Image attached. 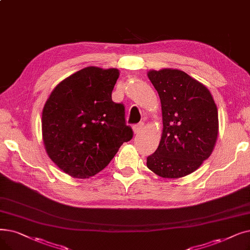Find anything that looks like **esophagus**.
Segmentation results:
<instances>
[{
  "instance_id": "obj_1",
  "label": "esophagus",
  "mask_w": 250,
  "mask_h": 250,
  "mask_svg": "<svg viewBox=\"0 0 250 250\" xmlns=\"http://www.w3.org/2000/svg\"><path fill=\"white\" fill-rule=\"evenodd\" d=\"M143 127H144V124L143 123H140V124H138V125L133 126V131H134L135 134H139L141 131H142Z\"/></svg>"
}]
</instances>
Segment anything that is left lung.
I'll return each instance as SVG.
<instances>
[{"label": "left lung", "mask_w": 250, "mask_h": 250, "mask_svg": "<svg viewBox=\"0 0 250 250\" xmlns=\"http://www.w3.org/2000/svg\"><path fill=\"white\" fill-rule=\"evenodd\" d=\"M147 75L160 98L164 124L147 167L165 179L186 177L212 153L219 134L218 108L209 90L186 72L162 68Z\"/></svg>", "instance_id": "1"}]
</instances>
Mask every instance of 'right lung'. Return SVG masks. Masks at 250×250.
Masks as SVG:
<instances>
[{"label":"right lung","instance_id":"right-lung-1","mask_svg":"<svg viewBox=\"0 0 250 250\" xmlns=\"http://www.w3.org/2000/svg\"><path fill=\"white\" fill-rule=\"evenodd\" d=\"M118 77L116 68L84 67L61 81L42 108V135L47 154L73 178L97 175L133 138L124 105L111 98Z\"/></svg>","mask_w":250,"mask_h":250}]
</instances>
